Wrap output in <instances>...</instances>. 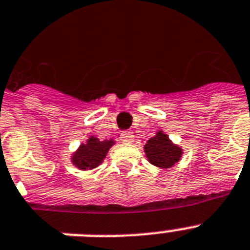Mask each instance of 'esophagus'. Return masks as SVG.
I'll list each match as a JSON object with an SVG mask.
<instances>
[{
	"label": "esophagus",
	"instance_id": "34e87169",
	"mask_svg": "<svg viewBox=\"0 0 250 250\" xmlns=\"http://www.w3.org/2000/svg\"><path fill=\"white\" fill-rule=\"evenodd\" d=\"M120 140L123 143H131L134 140V134L131 131H125L120 135Z\"/></svg>",
	"mask_w": 250,
	"mask_h": 250
}]
</instances>
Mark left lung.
<instances>
[{"mask_svg":"<svg viewBox=\"0 0 250 250\" xmlns=\"http://www.w3.org/2000/svg\"><path fill=\"white\" fill-rule=\"evenodd\" d=\"M144 149H146V154L149 162L161 168L172 167L174 163L180 161L182 155L180 146L172 144V142L168 139V135L162 131L149 139Z\"/></svg>","mask_w":250,"mask_h":250,"instance_id":"left-lung-1","label":"left lung"}]
</instances>
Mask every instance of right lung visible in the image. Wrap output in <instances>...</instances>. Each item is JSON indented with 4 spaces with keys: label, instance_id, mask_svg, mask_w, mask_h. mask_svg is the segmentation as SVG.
Masks as SVG:
<instances>
[{
    "label": "right lung",
    "instance_id": "obj_1",
    "mask_svg": "<svg viewBox=\"0 0 250 250\" xmlns=\"http://www.w3.org/2000/svg\"><path fill=\"white\" fill-rule=\"evenodd\" d=\"M112 144H114L112 140L100 142L97 138L91 136L86 144H82L80 149L74 153L72 157V162L80 169L96 168L100 163H102Z\"/></svg>",
    "mask_w": 250,
    "mask_h": 250
}]
</instances>
